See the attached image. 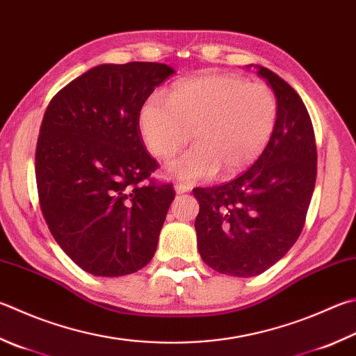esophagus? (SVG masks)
<instances>
[{
    "mask_svg": "<svg viewBox=\"0 0 356 356\" xmlns=\"http://www.w3.org/2000/svg\"><path fill=\"white\" fill-rule=\"evenodd\" d=\"M174 188H176L177 195H182V193H188L191 190L190 185H184V184H177L176 186H174Z\"/></svg>",
    "mask_w": 356,
    "mask_h": 356,
    "instance_id": "1",
    "label": "esophagus"
}]
</instances>
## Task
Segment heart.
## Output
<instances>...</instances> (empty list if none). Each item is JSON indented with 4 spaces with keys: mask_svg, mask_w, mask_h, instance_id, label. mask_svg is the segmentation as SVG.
<instances>
[{
    "mask_svg": "<svg viewBox=\"0 0 356 356\" xmlns=\"http://www.w3.org/2000/svg\"><path fill=\"white\" fill-rule=\"evenodd\" d=\"M279 106L273 90L236 74L207 73L177 82L168 98L152 95L138 124L147 149L170 159L190 138L188 151L166 166L174 180L193 184L234 176L260 157L275 131Z\"/></svg>",
    "mask_w": 356,
    "mask_h": 356,
    "instance_id": "b5f03b06",
    "label": "heart"
}]
</instances>
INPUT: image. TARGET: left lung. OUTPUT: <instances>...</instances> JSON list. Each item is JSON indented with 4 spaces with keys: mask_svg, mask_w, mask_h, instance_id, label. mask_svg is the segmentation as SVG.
Wrapping results in <instances>:
<instances>
[{
    "mask_svg": "<svg viewBox=\"0 0 356 356\" xmlns=\"http://www.w3.org/2000/svg\"><path fill=\"white\" fill-rule=\"evenodd\" d=\"M257 70L279 106L273 137L241 176L193 190L199 202L195 229L200 258L218 273L244 279L268 270L297 241L318 161L313 124L300 96L270 70Z\"/></svg>",
    "mask_w": 356,
    "mask_h": 356,
    "instance_id": "8db88e82",
    "label": "left lung"
}]
</instances>
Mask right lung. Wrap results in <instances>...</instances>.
<instances>
[{"label": "right lung", "instance_id": "obj_1", "mask_svg": "<svg viewBox=\"0 0 356 356\" xmlns=\"http://www.w3.org/2000/svg\"><path fill=\"white\" fill-rule=\"evenodd\" d=\"M176 73L165 63H102L63 87L44 112L35 179L44 221L77 266L98 277L145 268L174 200L143 184L159 166L145 149V101Z\"/></svg>", "mask_w": 356, "mask_h": 356}]
</instances>
